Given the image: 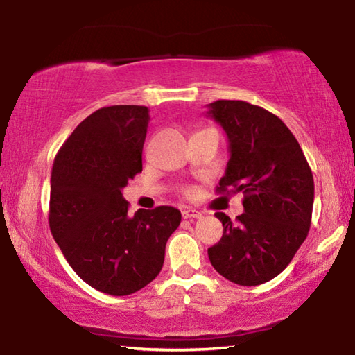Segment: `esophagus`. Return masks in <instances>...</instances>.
Returning <instances> with one entry per match:
<instances>
[{"mask_svg":"<svg viewBox=\"0 0 355 355\" xmlns=\"http://www.w3.org/2000/svg\"><path fill=\"white\" fill-rule=\"evenodd\" d=\"M182 216L184 219H189V218H200L202 213L199 210H196V208H184L182 211Z\"/></svg>","mask_w":355,"mask_h":355,"instance_id":"obj_1","label":"esophagus"}]
</instances>
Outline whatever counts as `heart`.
Segmentation results:
<instances>
[{
	"label": "heart",
	"instance_id": "b5f03b06",
	"mask_svg": "<svg viewBox=\"0 0 355 355\" xmlns=\"http://www.w3.org/2000/svg\"><path fill=\"white\" fill-rule=\"evenodd\" d=\"M183 194H184V196H191V194H193V189H191V188L183 189Z\"/></svg>",
	"mask_w": 355,
	"mask_h": 355
}]
</instances>
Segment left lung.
<instances>
[{"label":"left lung","mask_w":355,"mask_h":355,"mask_svg":"<svg viewBox=\"0 0 355 355\" xmlns=\"http://www.w3.org/2000/svg\"><path fill=\"white\" fill-rule=\"evenodd\" d=\"M207 114L229 139L230 159L216 193L245 196V213L237 224L215 213L224 229L208 257L235 284L267 283L289 266L308 235L314 202L311 168L294 134L272 112L221 99L208 104Z\"/></svg>","instance_id":"obj_1"}]
</instances>
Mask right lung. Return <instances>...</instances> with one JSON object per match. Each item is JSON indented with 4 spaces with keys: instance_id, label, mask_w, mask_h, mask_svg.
<instances>
[{
    "instance_id": "obj_1",
    "label": "right lung",
    "mask_w": 355,
    "mask_h": 355,
    "mask_svg": "<svg viewBox=\"0 0 355 355\" xmlns=\"http://www.w3.org/2000/svg\"><path fill=\"white\" fill-rule=\"evenodd\" d=\"M145 105L103 107L87 116L55 156L50 230L72 270L109 295H129L159 275L182 213L156 207L128 215L121 189L142 172Z\"/></svg>"
}]
</instances>
